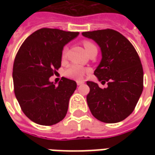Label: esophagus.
<instances>
[{
  "label": "esophagus",
  "instance_id": "esophagus-1",
  "mask_svg": "<svg viewBox=\"0 0 155 155\" xmlns=\"http://www.w3.org/2000/svg\"><path fill=\"white\" fill-rule=\"evenodd\" d=\"M84 83V81H77V84H78V85H81V84H83Z\"/></svg>",
  "mask_w": 155,
  "mask_h": 155
}]
</instances>
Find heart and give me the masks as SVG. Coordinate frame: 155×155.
<instances>
[{
    "label": "heart",
    "instance_id": "obj_1",
    "mask_svg": "<svg viewBox=\"0 0 155 155\" xmlns=\"http://www.w3.org/2000/svg\"><path fill=\"white\" fill-rule=\"evenodd\" d=\"M83 44H84V46L87 52L94 47H96V45L89 40H84ZM66 51H67V48L64 47L62 51V58H64L66 57ZM84 73H85V69L83 68L78 64H72L66 69L64 71V75L67 78H71V79H75V80L82 79L84 76Z\"/></svg>",
    "mask_w": 155,
    "mask_h": 155
}]
</instances>
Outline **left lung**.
Listing matches in <instances>:
<instances>
[{
    "mask_svg": "<svg viewBox=\"0 0 155 155\" xmlns=\"http://www.w3.org/2000/svg\"><path fill=\"white\" fill-rule=\"evenodd\" d=\"M100 46L102 60L94 74L108 87L87 81L90 92L87 104L94 117L106 123L127 118L138 103L143 91V69L137 51L122 34L113 29L84 32Z\"/></svg>",
    "mask_w": 155,
    "mask_h": 155,
    "instance_id": "8db88e82",
    "label": "left lung"
}]
</instances>
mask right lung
<instances>
[{
    "label": "right lung",
    "instance_id": "right-lung-1",
    "mask_svg": "<svg viewBox=\"0 0 155 155\" xmlns=\"http://www.w3.org/2000/svg\"><path fill=\"white\" fill-rule=\"evenodd\" d=\"M79 34L41 28L28 36L17 52L13 67L14 89L23 113L33 122L51 126L62 121L77 83L62 78L56 86L49 78L61 66L64 46Z\"/></svg>",
    "mask_w": 155,
    "mask_h": 155
}]
</instances>
